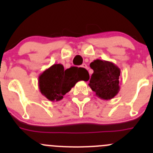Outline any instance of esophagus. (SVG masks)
Listing matches in <instances>:
<instances>
[{
    "instance_id": "34e87169",
    "label": "esophagus",
    "mask_w": 153,
    "mask_h": 153,
    "mask_svg": "<svg viewBox=\"0 0 153 153\" xmlns=\"http://www.w3.org/2000/svg\"><path fill=\"white\" fill-rule=\"evenodd\" d=\"M81 67L84 68V69H88L87 65H86V64H82V65H81Z\"/></svg>"
}]
</instances>
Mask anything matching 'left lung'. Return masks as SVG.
<instances>
[{"instance_id":"8db88e82","label":"left lung","mask_w":153,"mask_h":153,"mask_svg":"<svg viewBox=\"0 0 153 153\" xmlns=\"http://www.w3.org/2000/svg\"><path fill=\"white\" fill-rule=\"evenodd\" d=\"M93 73L89 86L95 95L103 100L113 98L120 90V69L110 61L96 59L90 64Z\"/></svg>"}]
</instances>
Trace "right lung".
<instances>
[{"instance_id":"right-lung-1","label":"right lung","mask_w":153,"mask_h":153,"mask_svg":"<svg viewBox=\"0 0 153 153\" xmlns=\"http://www.w3.org/2000/svg\"><path fill=\"white\" fill-rule=\"evenodd\" d=\"M89 73L84 68L72 67L64 69L55 64L44 70L38 77V87L44 96L51 101H59L77 82L86 81Z\"/></svg>"}]
</instances>
